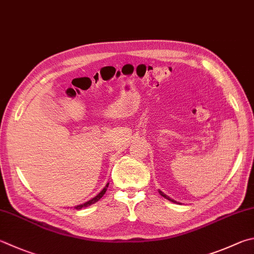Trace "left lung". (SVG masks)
Wrapping results in <instances>:
<instances>
[{
	"label": "left lung",
	"instance_id": "1",
	"mask_svg": "<svg viewBox=\"0 0 254 254\" xmlns=\"http://www.w3.org/2000/svg\"><path fill=\"white\" fill-rule=\"evenodd\" d=\"M159 193H160V194H161V195H162L163 197H165V199H167V200H169V201H171V202H173V203H179V202H177V201H175V200L171 199V197H170V196H168L167 194H165V193H163V192H162V191H161V190H159ZM179 204H181V203H179Z\"/></svg>",
	"mask_w": 254,
	"mask_h": 254
}]
</instances>
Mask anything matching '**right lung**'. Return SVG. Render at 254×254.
Returning a JSON list of instances; mask_svg holds the SVG:
<instances>
[{
	"label": "right lung",
	"mask_w": 254,
	"mask_h": 254,
	"mask_svg": "<svg viewBox=\"0 0 254 254\" xmlns=\"http://www.w3.org/2000/svg\"><path fill=\"white\" fill-rule=\"evenodd\" d=\"M108 187H109V183H107V186H105V187L103 188V190L101 191L98 195L94 196L93 199H91V200H89V201H86L85 203H83V204L76 205V206H75V209H76V210H80V209H82V207H86V206H89V205H91V204L95 203V202H98V201L101 199V197H102V196L104 195V193L107 192V189H108Z\"/></svg>",
	"instance_id": "add662e5"
}]
</instances>
